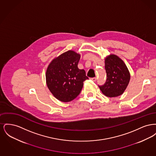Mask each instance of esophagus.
I'll list each match as a JSON object with an SVG mask.
<instances>
[{
  "label": "esophagus",
  "instance_id": "34e87169",
  "mask_svg": "<svg viewBox=\"0 0 156 156\" xmlns=\"http://www.w3.org/2000/svg\"><path fill=\"white\" fill-rule=\"evenodd\" d=\"M91 80H92L93 81L95 82L97 81V78L96 77H94V78H90Z\"/></svg>",
  "mask_w": 156,
  "mask_h": 156
}]
</instances>
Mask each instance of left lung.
<instances>
[{
  "label": "left lung",
  "mask_w": 156,
  "mask_h": 156,
  "mask_svg": "<svg viewBox=\"0 0 156 156\" xmlns=\"http://www.w3.org/2000/svg\"><path fill=\"white\" fill-rule=\"evenodd\" d=\"M105 67L106 72V81L99 86L101 92L109 98L122 95L129 83L130 74L124 61L115 54L105 57Z\"/></svg>",
  "instance_id": "obj_1"
}]
</instances>
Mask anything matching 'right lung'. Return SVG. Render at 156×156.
<instances>
[{
    "instance_id": "obj_1",
    "label": "right lung",
    "mask_w": 156,
    "mask_h": 156,
    "mask_svg": "<svg viewBox=\"0 0 156 156\" xmlns=\"http://www.w3.org/2000/svg\"><path fill=\"white\" fill-rule=\"evenodd\" d=\"M81 55L68 50L54 58L46 70V83L52 95L63 102L74 100L78 96L83 81L88 79L84 69L78 64Z\"/></svg>"
}]
</instances>
